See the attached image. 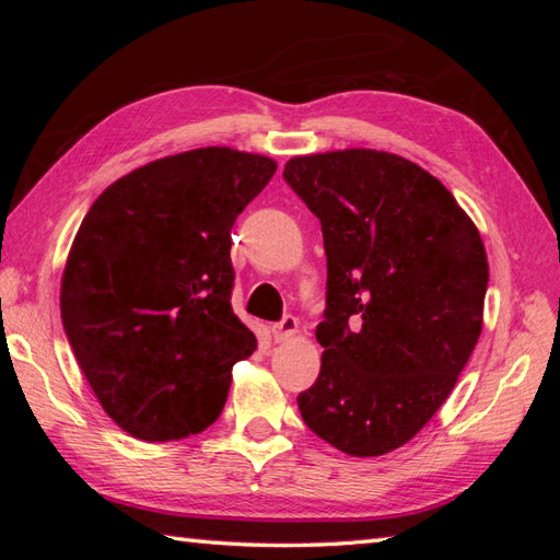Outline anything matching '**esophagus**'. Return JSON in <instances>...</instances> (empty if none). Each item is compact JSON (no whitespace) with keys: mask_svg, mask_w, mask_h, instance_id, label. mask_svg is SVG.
<instances>
[{"mask_svg":"<svg viewBox=\"0 0 560 560\" xmlns=\"http://www.w3.org/2000/svg\"><path fill=\"white\" fill-rule=\"evenodd\" d=\"M269 331H271L273 341H287V339H291L295 335V331H299V319H295L293 315H283L281 323L271 325Z\"/></svg>","mask_w":560,"mask_h":560,"instance_id":"34e87169","label":"esophagus"}]
</instances>
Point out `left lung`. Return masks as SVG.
Here are the masks:
<instances>
[{
    "mask_svg": "<svg viewBox=\"0 0 560 560\" xmlns=\"http://www.w3.org/2000/svg\"><path fill=\"white\" fill-rule=\"evenodd\" d=\"M283 180L323 225L327 307L305 425L353 457L401 447L433 419L477 347L489 261L450 189L395 153L295 156Z\"/></svg>",
    "mask_w": 560,
    "mask_h": 560,
    "instance_id": "1",
    "label": "left lung"
}]
</instances>
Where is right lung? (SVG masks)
<instances>
[{"instance_id": "1", "label": "right lung", "mask_w": 560, "mask_h": 560, "mask_svg": "<svg viewBox=\"0 0 560 560\" xmlns=\"http://www.w3.org/2000/svg\"><path fill=\"white\" fill-rule=\"evenodd\" d=\"M277 163L207 147L141 165L93 201L59 307L110 419L147 443L201 433L257 339L233 313L231 229Z\"/></svg>"}]
</instances>
